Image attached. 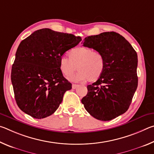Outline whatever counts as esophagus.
I'll return each mask as SVG.
<instances>
[{
  "label": "esophagus",
  "instance_id": "obj_1",
  "mask_svg": "<svg viewBox=\"0 0 154 154\" xmlns=\"http://www.w3.org/2000/svg\"><path fill=\"white\" fill-rule=\"evenodd\" d=\"M77 86H78V85L77 84H75V83H72V89H75V88H76Z\"/></svg>",
  "mask_w": 154,
  "mask_h": 154
}]
</instances>
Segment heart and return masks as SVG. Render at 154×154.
I'll use <instances>...</instances> for the list:
<instances>
[{"label":"heart","mask_w":154,"mask_h":154,"mask_svg":"<svg viewBox=\"0 0 154 154\" xmlns=\"http://www.w3.org/2000/svg\"><path fill=\"white\" fill-rule=\"evenodd\" d=\"M60 69L64 75H71L77 69L79 72L71 77L74 81L90 82L97 81L105 69V60L102 54L84 47L75 48L69 52V58L62 56Z\"/></svg>","instance_id":"obj_1"}]
</instances>
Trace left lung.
Listing matches in <instances>:
<instances>
[{
  "instance_id": "8db88e82",
  "label": "left lung",
  "mask_w": 154,
  "mask_h": 154,
  "mask_svg": "<svg viewBox=\"0 0 154 154\" xmlns=\"http://www.w3.org/2000/svg\"><path fill=\"white\" fill-rule=\"evenodd\" d=\"M83 45L103 54L105 69L96 82L88 85L82 103L94 118L111 120L128 109L137 88V54L124 36L115 32L88 36Z\"/></svg>"
}]
</instances>
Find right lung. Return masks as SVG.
Wrapping results in <instances>:
<instances>
[{
    "mask_svg": "<svg viewBox=\"0 0 154 154\" xmlns=\"http://www.w3.org/2000/svg\"><path fill=\"white\" fill-rule=\"evenodd\" d=\"M82 38L49 28L36 30L18 46L11 79L17 106L36 119L51 116L72 88L60 69V59Z\"/></svg>",
    "mask_w": 154,
    "mask_h": 154,
    "instance_id": "1",
    "label": "right lung"
}]
</instances>
